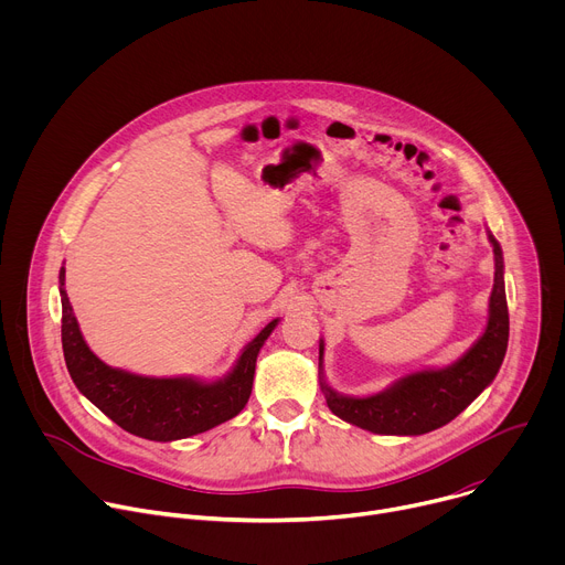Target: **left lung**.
<instances>
[{
  "label": "left lung",
  "mask_w": 565,
  "mask_h": 565,
  "mask_svg": "<svg viewBox=\"0 0 565 565\" xmlns=\"http://www.w3.org/2000/svg\"><path fill=\"white\" fill-rule=\"evenodd\" d=\"M488 236L494 248L497 270L486 333L454 364L409 373L375 395H342L321 375V391L327 395L329 409L338 418L373 434L420 436L451 423L482 393V388L492 384L508 351L510 315L503 281V253L494 234L490 232ZM321 362H324V342H319V373Z\"/></svg>",
  "instance_id": "obj_1"
}]
</instances>
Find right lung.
I'll use <instances>...</instances> for the list:
<instances>
[{
    "instance_id": "right-lung-1",
    "label": "right lung",
    "mask_w": 565,
    "mask_h": 565,
    "mask_svg": "<svg viewBox=\"0 0 565 565\" xmlns=\"http://www.w3.org/2000/svg\"><path fill=\"white\" fill-rule=\"evenodd\" d=\"M60 297L62 351L77 391L125 431L156 443L203 434L244 409L253 393L257 355L279 321L273 319L248 342L234 369L216 382H201L196 377H145L107 366L87 347L64 290V266L60 268Z\"/></svg>"
}]
</instances>
